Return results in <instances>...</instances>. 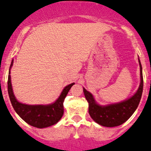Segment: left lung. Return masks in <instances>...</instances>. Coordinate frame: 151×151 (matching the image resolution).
I'll return each instance as SVG.
<instances>
[{
    "label": "left lung",
    "mask_w": 151,
    "mask_h": 151,
    "mask_svg": "<svg viewBox=\"0 0 151 151\" xmlns=\"http://www.w3.org/2000/svg\"><path fill=\"white\" fill-rule=\"evenodd\" d=\"M140 68V84L137 93L132 97L121 103L102 106L97 104L93 95L83 88V92L86 100L89 103V113L92 119L99 125L113 127L121 125L129 119L137 108L144 86V79L142 73V66L139 59Z\"/></svg>",
    "instance_id": "left-lung-1"
}]
</instances>
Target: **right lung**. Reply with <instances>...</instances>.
<instances>
[{"label":"right lung","mask_w":151,"mask_h":151,"mask_svg":"<svg viewBox=\"0 0 151 151\" xmlns=\"http://www.w3.org/2000/svg\"><path fill=\"white\" fill-rule=\"evenodd\" d=\"M13 65V61L11 62L10 69ZM8 76L7 80V91L10 97V100L12 104L14 109L18 114L20 117L28 123L29 125L37 128H45L54 125L58 123L62 118L64 113L65 98L68 94V91L75 83L69 84L65 87V89L61 93L60 96L54 103L49 105H27L19 103L14 97L12 90L11 82V76Z\"/></svg>","instance_id":"right-lung-1"}]
</instances>
